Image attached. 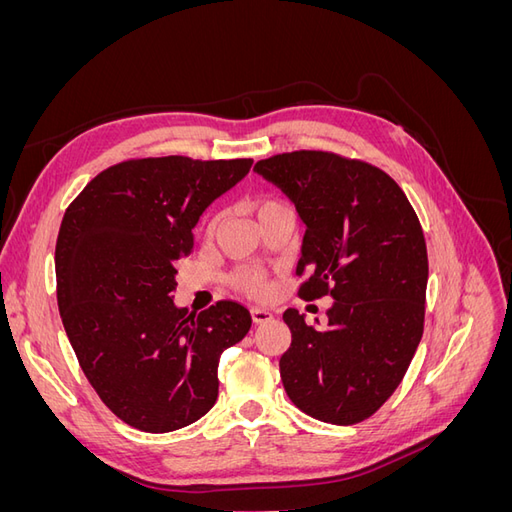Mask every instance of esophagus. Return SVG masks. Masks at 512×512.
Instances as JSON below:
<instances>
[{
	"label": "esophagus",
	"mask_w": 512,
	"mask_h": 512,
	"mask_svg": "<svg viewBox=\"0 0 512 512\" xmlns=\"http://www.w3.org/2000/svg\"><path fill=\"white\" fill-rule=\"evenodd\" d=\"M250 314H252V320H254L256 324H260V322H267V320H271V318H273V314L269 312V309H262V307H252V309H250Z\"/></svg>",
	"instance_id": "34e87169"
}]
</instances>
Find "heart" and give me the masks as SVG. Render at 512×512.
I'll use <instances>...</instances> for the list:
<instances>
[{
    "label": "heart",
    "instance_id": "1",
    "mask_svg": "<svg viewBox=\"0 0 512 512\" xmlns=\"http://www.w3.org/2000/svg\"><path fill=\"white\" fill-rule=\"evenodd\" d=\"M273 205H282V203H277V200H265V203H260L258 213L262 209L273 207ZM215 224H218V218L211 222V226H215ZM230 282H232V286H235L237 290L250 294V297H265L267 290H269L265 273H262L260 269H254V267H241V269H237L235 273H232Z\"/></svg>",
    "mask_w": 512,
    "mask_h": 512
}]
</instances>
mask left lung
Segmentation results:
<instances>
[{"label":"left lung","instance_id":"1","mask_svg":"<svg viewBox=\"0 0 512 512\" xmlns=\"http://www.w3.org/2000/svg\"><path fill=\"white\" fill-rule=\"evenodd\" d=\"M254 170L292 200L307 230L299 297L331 294L327 327L286 309L280 359L290 401L322 423L369 418L404 380L423 337L427 245L404 190L363 160L331 151L277 153Z\"/></svg>","mask_w":512,"mask_h":512}]
</instances>
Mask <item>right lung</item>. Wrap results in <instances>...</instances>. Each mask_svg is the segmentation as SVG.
Masks as SVG:
<instances>
[{
  "instance_id": "obj_1",
  "label": "right lung",
  "mask_w": 512,
  "mask_h": 512,
  "mask_svg": "<svg viewBox=\"0 0 512 512\" xmlns=\"http://www.w3.org/2000/svg\"><path fill=\"white\" fill-rule=\"evenodd\" d=\"M250 158H138L108 166L64 213L55 245L57 305L76 359L104 406L149 433L175 431L218 399L220 354L252 316L237 301L188 312L173 301L203 211Z\"/></svg>"
}]
</instances>
